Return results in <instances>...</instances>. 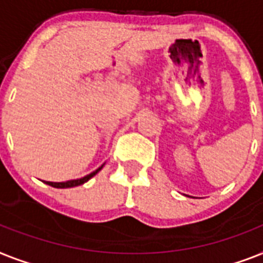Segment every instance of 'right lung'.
<instances>
[{"mask_svg": "<svg viewBox=\"0 0 263 263\" xmlns=\"http://www.w3.org/2000/svg\"><path fill=\"white\" fill-rule=\"evenodd\" d=\"M104 167V165L101 166V167H98L97 170H95V172L93 173H90V174H87V176H85V177H82V178H80V180H70V181H66V182H48V181H47V185H50V186H52V187H74V186H80V185H82V183H85V182H87V181L90 180L91 177H95L96 174H97L98 172H100V170H101V168Z\"/></svg>", "mask_w": 263, "mask_h": 263, "instance_id": "1", "label": "right lung"}]
</instances>
